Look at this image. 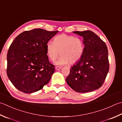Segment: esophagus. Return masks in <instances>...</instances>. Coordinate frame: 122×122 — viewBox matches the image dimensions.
<instances>
[{"label":"esophagus","instance_id":"34e87169","mask_svg":"<svg viewBox=\"0 0 122 122\" xmlns=\"http://www.w3.org/2000/svg\"><path fill=\"white\" fill-rule=\"evenodd\" d=\"M56 70H60V69H61V66H56Z\"/></svg>","mask_w":122,"mask_h":122}]
</instances>
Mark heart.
<instances>
[{
    "label": "heart",
    "mask_w": 122,
    "mask_h": 122,
    "mask_svg": "<svg viewBox=\"0 0 122 122\" xmlns=\"http://www.w3.org/2000/svg\"><path fill=\"white\" fill-rule=\"evenodd\" d=\"M83 50L84 44L80 38L64 34L56 36L53 43L49 42L46 45V53L51 61L56 60L60 52L61 56L56 62L58 65L77 62L81 58Z\"/></svg>",
    "instance_id": "heart-1"
}]
</instances>
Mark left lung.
I'll list each match as a JSON object with an SVG mask.
<instances>
[{
  "label": "left lung",
  "instance_id": "1",
  "mask_svg": "<svg viewBox=\"0 0 122 122\" xmlns=\"http://www.w3.org/2000/svg\"><path fill=\"white\" fill-rule=\"evenodd\" d=\"M83 37V54L71 66L66 78L68 85L75 91L87 92L101 87L109 71L108 49L106 44L91 30L75 31Z\"/></svg>",
  "mask_w": 122,
  "mask_h": 122
}]
</instances>
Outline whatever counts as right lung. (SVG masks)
I'll list each match as a JSON object with an SVG mask.
<instances>
[{"label":"right lung","mask_w":122,"mask_h":122,"mask_svg":"<svg viewBox=\"0 0 122 122\" xmlns=\"http://www.w3.org/2000/svg\"><path fill=\"white\" fill-rule=\"evenodd\" d=\"M58 31L42 28L25 31L17 36L7 53V76L20 91L26 94L42 89L55 71L46 51L47 43Z\"/></svg>","instance_id":"add662e5"}]
</instances>
